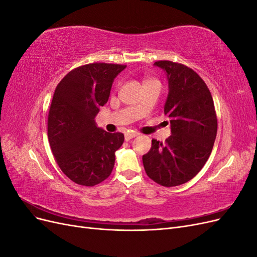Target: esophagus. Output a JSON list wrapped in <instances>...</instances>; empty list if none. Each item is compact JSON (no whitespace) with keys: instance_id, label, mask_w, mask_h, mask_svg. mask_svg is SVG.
Returning <instances> with one entry per match:
<instances>
[{"instance_id":"obj_1","label":"esophagus","mask_w":257,"mask_h":257,"mask_svg":"<svg viewBox=\"0 0 257 257\" xmlns=\"http://www.w3.org/2000/svg\"><path fill=\"white\" fill-rule=\"evenodd\" d=\"M136 136H138V134H137V133H126V134H125V136H124V138H125V141H126V142H128V141H131V139L135 138Z\"/></svg>"}]
</instances>
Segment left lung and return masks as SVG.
Listing matches in <instances>:
<instances>
[{"label":"left lung","instance_id":"8db88e82","mask_svg":"<svg viewBox=\"0 0 257 257\" xmlns=\"http://www.w3.org/2000/svg\"><path fill=\"white\" fill-rule=\"evenodd\" d=\"M154 66L167 77L164 113L172 135L165 144L152 139L143 163L148 177L170 188L190 181L204 167L212 151L217 120L211 93L193 69L172 61H158Z\"/></svg>","mask_w":257,"mask_h":257}]
</instances>
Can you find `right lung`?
Wrapping results in <instances>:
<instances>
[{
	"label": "right lung",
	"mask_w": 257,
	"mask_h": 257,
	"mask_svg": "<svg viewBox=\"0 0 257 257\" xmlns=\"http://www.w3.org/2000/svg\"><path fill=\"white\" fill-rule=\"evenodd\" d=\"M125 65L92 63L77 67L60 81L48 115V139L59 167L72 181L93 186L109 177L122 133H108L95 116Z\"/></svg>",
	"instance_id": "right-lung-1"
}]
</instances>
